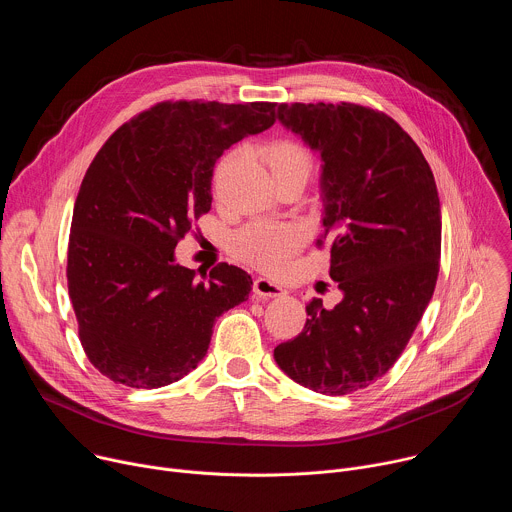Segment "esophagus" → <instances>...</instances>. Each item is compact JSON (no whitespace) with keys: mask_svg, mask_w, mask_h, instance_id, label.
<instances>
[{"mask_svg":"<svg viewBox=\"0 0 512 512\" xmlns=\"http://www.w3.org/2000/svg\"><path fill=\"white\" fill-rule=\"evenodd\" d=\"M253 291H255V296H259L261 300L279 298V296H285V294H287V291H285L279 283H273V281L267 279V277H257L255 283H253Z\"/></svg>","mask_w":512,"mask_h":512,"instance_id":"1","label":"esophagus"}]
</instances>
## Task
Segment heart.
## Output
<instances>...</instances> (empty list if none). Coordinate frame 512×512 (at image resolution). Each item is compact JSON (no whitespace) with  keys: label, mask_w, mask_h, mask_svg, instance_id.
I'll use <instances>...</instances> for the list:
<instances>
[{"label":"heart","mask_w":512,"mask_h":512,"mask_svg":"<svg viewBox=\"0 0 512 512\" xmlns=\"http://www.w3.org/2000/svg\"><path fill=\"white\" fill-rule=\"evenodd\" d=\"M263 156L275 180L285 176L308 178L312 170V156L298 141L277 139L267 145L263 150ZM231 164H233V156L223 158L221 164L216 166L214 178L221 180ZM302 239H304L302 231L291 223L253 221L233 235L231 249L245 263H251L261 269H273L300 249Z\"/></svg>","instance_id":"b5f03b06"}]
</instances>
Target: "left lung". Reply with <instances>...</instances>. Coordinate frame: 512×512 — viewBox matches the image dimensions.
Returning <instances> with one entry per match:
<instances>
[{
	"mask_svg": "<svg viewBox=\"0 0 512 512\" xmlns=\"http://www.w3.org/2000/svg\"><path fill=\"white\" fill-rule=\"evenodd\" d=\"M277 119L320 156L322 237L332 241L330 277L342 300L330 310L312 300L304 330L273 356L296 383L346 395L393 367L433 296L440 196L417 143L385 113L283 103Z\"/></svg>",
	"mask_w": 512,
	"mask_h": 512,
	"instance_id": "obj_1",
	"label": "left lung"
}]
</instances>
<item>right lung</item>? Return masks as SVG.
I'll list each match as a JSON object with an SVG mask.
<instances>
[{
  "instance_id": "right-lung-1",
  "label": "right lung",
  "mask_w": 512,
  "mask_h": 512,
  "mask_svg": "<svg viewBox=\"0 0 512 512\" xmlns=\"http://www.w3.org/2000/svg\"><path fill=\"white\" fill-rule=\"evenodd\" d=\"M273 123L275 103L166 101L121 125L91 162L66 279L81 344L107 379L133 389L180 381L204 358L216 318L249 298L241 267L218 263L198 279L174 249L210 210L216 160Z\"/></svg>"
}]
</instances>
